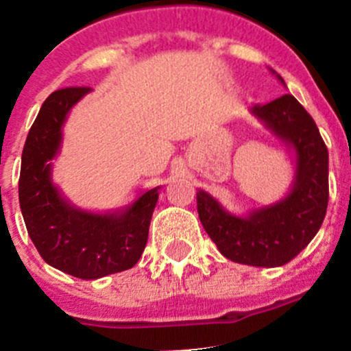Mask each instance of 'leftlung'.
<instances>
[{
    "instance_id": "obj_1",
    "label": "left lung",
    "mask_w": 351,
    "mask_h": 351,
    "mask_svg": "<svg viewBox=\"0 0 351 351\" xmlns=\"http://www.w3.org/2000/svg\"><path fill=\"white\" fill-rule=\"evenodd\" d=\"M276 77L285 84L280 75ZM250 113L295 152L290 192L271 206L237 216L199 190L197 210L204 230L224 257L247 266L276 267L297 257L324 221L329 199L328 147L315 121L291 94L264 106L257 104Z\"/></svg>"
}]
</instances>
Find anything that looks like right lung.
<instances>
[{"mask_svg":"<svg viewBox=\"0 0 351 351\" xmlns=\"http://www.w3.org/2000/svg\"><path fill=\"white\" fill-rule=\"evenodd\" d=\"M89 87L54 90L40 106L22 152L19 199L27 231L40 257L80 280H97L134 267L144 252L159 189L145 190L130 206L90 213L68 202L51 178L63 125Z\"/></svg>","mask_w":351,"mask_h":351,"instance_id":"obj_1","label":"right lung"}]
</instances>
